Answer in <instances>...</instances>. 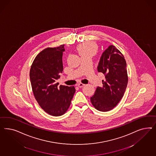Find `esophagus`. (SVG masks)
<instances>
[{"mask_svg": "<svg viewBox=\"0 0 156 156\" xmlns=\"http://www.w3.org/2000/svg\"><path fill=\"white\" fill-rule=\"evenodd\" d=\"M77 86H78L79 87L81 88V87H82L83 86H85V84H83V83H80L79 84L77 85Z\"/></svg>", "mask_w": 156, "mask_h": 156, "instance_id": "esophagus-1", "label": "esophagus"}]
</instances>
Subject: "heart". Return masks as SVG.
<instances>
[{"instance_id": "1", "label": "heart", "mask_w": 156, "mask_h": 156, "mask_svg": "<svg viewBox=\"0 0 156 156\" xmlns=\"http://www.w3.org/2000/svg\"><path fill=\"white\" fill-rule=\"evenodd\" d=\"M98 46L95 43L93 42H86L81 43L77 46V50L80 57L86 55H94L97 51Z\"/></svg>"}]
</instances>
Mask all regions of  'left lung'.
I'll use <instances>...</instances> for the list:
<instances>
[{
	"instance_id": "left-lung-1",
	"label": "left lung",
	"mask_w": 156,
	"mask_h": 156,
	"mask_svg": "<svg viewBox=\"0 0 156 156\" xmlns=\"http://www.w3.org/2000/svg\"><path fill=\"white\" fill-rule=\"evenodd\" d=\"M97 70L104 74L105 80H102V87H97L90 100L95 109L108 112L118 104L126 89V63L122 53L114 46L110 45L100 58Z\"/></svg>"
}]
</instances>
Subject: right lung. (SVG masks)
I'll use <instances>...</instances> for the list:
<instances>
[{
  "instance_id": "1",
  "label": "right lung",
  "mask_w": 156,
  "mask_h": 156,
  "mask_svg": "<svg viewBox=\"0 0 156 156\" xmlns=\"http://www.w3.org/2000/svg\"><path fill=\"white\" fill-rule=\"evenodd\" d=\"M65 45L47 48L35 57L30 78L34 97L40 106L53 116L66 113L76 92L74 86L60 85L57 80L63 70L62 56Z\"/></svg>"
}]
</instances>
